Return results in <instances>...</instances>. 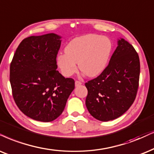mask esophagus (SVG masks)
<instances>
[{
  "mask_svg": "<svg viewBox=\"0 0 154 154\" xmlns=\"http://www.w3.org/2000/svg\"><path fill=\"white\" fill-rule=\"evenodd\" d=\"M82 85V82L79 81H75V87H79Z\"/></svg>",
  "mask_w": 154,
  "mask_h": 154,
  "instance_id": "esophagus-1",
  "label": "esophagus"
}]
</instances>
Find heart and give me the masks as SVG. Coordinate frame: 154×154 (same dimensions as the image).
Here are the masks:
<instances>
[{
	"label": "heart",
	"mask_w": 154,
	"mask_h": 154,
	"mask_svg": "<svg viewBox=\"0 0 154 154\" xmlns=\"http://www.w3.org/2000/svg\"><path fill=\"white\" fill-rule=\"evenodd\" d=\"M113 48L107 37L89 34L72 39L65 48V54L57 57V64L65 77L79 69L88 77H96L106 68Z\"/></svg>",
	"instance_id": "1"
}]
</instances>
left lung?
Returning a JSON list of instances; mask_svg holds the SVG:
<instances>
[{
    "label": "left lung",
    "instance_id": "1",
    "mask_svg": "<svg viewBox=\"0 0 154 154\" xmlns=\"http://www.w3.org/2000/svg\"><path fill=\"white\" fill-rule=\"evenodd\" d=\"M139 57L134 47L123 38L109 63L97 78L85 83L86 106L96 119L108 122L119 117L135 100L139 87Z\"/></svg>",
    "mask_w": 154,
    "mask_h": 154
}]
</instances>
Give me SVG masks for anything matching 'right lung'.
Instances as JSON below:
<instances>
[{
    "label": "right lung",
    "mask_w": 154,
    "mask_h": 154,
    "mask_svg": "<svg viewBox=\"0 0 154 154\" xmlns=\"http://www.w3.org/2000/svg\"><path fill=\"white\" fill-rule=\"evenodd\" d=\"M61 38L54 33L25 38L11 63L10 82L15 104L34 120L56 119L75 89L74 79L57 70Z\"/></svg>",
    "instance_id": "1"
}]
</instances>
